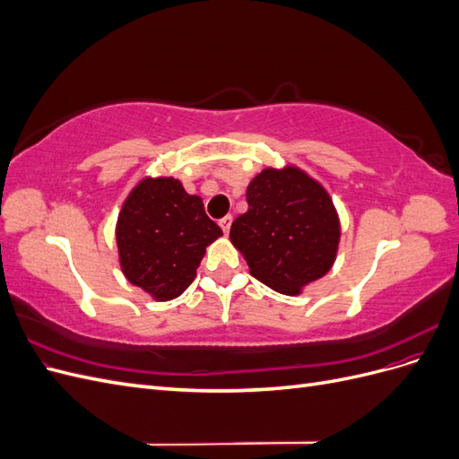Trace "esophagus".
Here are the masks:
<instances>
[{
    "label": "esophagus",
    "instance_id": "34e87169",
    "mask_svg": "<svg viewBox=\"0 0 459 459\" xmlns=\"http://www.w3.org/2000/svg\"><path fill=\"white\" fill-rule=\"evenodd\" d=\"M231 221H233V216H230V214L220 220V228L224 230V233H228V231H230V228H231Z\"/></svg>",
    "mask_w": 459,
    "mask_h": 459
}]
</instances>
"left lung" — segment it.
Here are the masks:
<instances>
[{
  "label": "left lung",
  "mask_w": 459,
  "mask_h": 459,
  "mask_svg": "<svg viewBox=\"0 0 459 459\" xmlns=\"http://www.w3.org/2000/svg\"><path fill=\"white\" fill-rule=\"evenodd\" d=\"M248 211L233 220L231 243L258 281L299 295L335 262L341 226L327 191L295 166L266 169L247 187Z\"/></svg>",
  "instance_id": "obj_1"
}]
</instances>
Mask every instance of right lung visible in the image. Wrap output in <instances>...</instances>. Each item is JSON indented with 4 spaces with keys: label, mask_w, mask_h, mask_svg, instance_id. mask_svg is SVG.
Wrapping results in <instances>:
<instances>
[{
    "label": "right lung",
    "mask_w": 459,
    "mask_h": 459,
    "mask_svg": "<svg viewBox=\"0 0 459 459\" xmlns=\"http://www.w3.org/2000/svg\"><path fill=\"white\" fill-rule=\"evenodd\" d=\"M220 235L201 197L174 178H145L118 214L122 272L157 300L176 299L195 280L206 247Z\"/></svg>",
    "instance_id": "1"
}]
</instances>
